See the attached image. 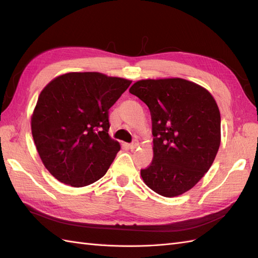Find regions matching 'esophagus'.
I'll return each mask as SVG.
<instances>
[{
	"instance_id": "obj_1",
	"label": "esophagus",
	"mask_w": 258,
	"mask_h": 258,
	"mask_svg": "<svg viewBox=\"0 0 258 258\" xmlns=\"http://www.w3.org/2000/svg\"><path fill=\"white\" fill-rule=\"evenodd\" d=\"M128 146V149H131V150H134V149H136V147L139 146V143H138V141H134L133 143H131V144H128L127 145Z\"/></svg>"
}]
</instances>
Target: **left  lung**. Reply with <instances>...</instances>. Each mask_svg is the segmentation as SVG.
<instances>
[{
  "label": "left lung",
  "instance_id": "8db88e82",
  "mask_svg": "<svg viewBox=\"0 0 258 258\" xmlns=\"http://www.w3.org/2000/svg\"><path fill=\"white\" fill-rule=\"evenodd\" d=\"M150 108L153 152L141 169L151 189L174 197L190 189L215 160L221 144V114L204 87L183 79L142 80L130 89Z\"/></svg>",
  "mask_w": 258,
  "mask_h": 258
}]
</instances>
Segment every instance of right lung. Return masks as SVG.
<instances>
[{"label":"right lung","mask_w":258,"mask_h":258,"mask_svg":"<svg viewBox=\"0 0 258 258\" xmlns=\"http://www.w3.org/2000/svg\"><path fill=\"white\" fill-rule=\"evenodd\" d=\"M132 82L96 72L68 73L41 92L32 135L54 177L74 187L103 177L119 151L108 135V109Z\"/></svg>","instance_id":"1"}]
</instances>
